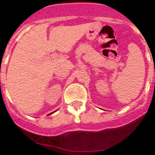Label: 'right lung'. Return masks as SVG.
Here are the masks:
<instances>
[{
    "mask_svg": "<svg viewBox=\"0 0 155 155\" xmlns=\"http://www.w3.org/2000/svg\"><path fill=\"white\" fill-rule=\"evenodd\" d=\"M53 113H54V112H53ZM52 113H50V114H52ZM50 114H49V115H50Z\"/></svg>",
    "mask_w": 155,
    "mask_h": 155,
    "instance_id": "add662e5",
    "label": "right lung"
}]
</instances>
